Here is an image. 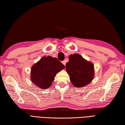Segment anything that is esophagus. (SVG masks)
<instances>
[{
	"mask_svg": "<svg viewBox=\"0 0 125 125\" xmlns=\"http://www.w3.org/2000/svg\"><path fill=\"white\" fill-rule=\"evenodd\" d=\"M62 64H63L64 65H65V64H66V63H65V62L64 61H62Z\"/></svg>",
	"mask_w": 125,
	"mask_h": 125,
	"instance_id": "34e87169",
	"label": "esophagus"
}]
</instances>
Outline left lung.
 <instances>
[{"instance_id":"1","label":"left lung","mask_w":125,"mask_h":125,"mask_svg":"<svg viewBox=\"0 0 125 125\" xmlns=\"http://www.w3.org/2000/svg\"><path fill=\"white\" fill-rule=\"evenodd\" d=\"M69 59L65 65L66 71L72 85L80 88L91 83L94 77L93 63L77 53L70 55Z\"/></svg>"}]
</instances>
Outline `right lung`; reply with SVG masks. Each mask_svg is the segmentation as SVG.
Here are the masks:
<instances>
[{"label": "right lung", "mask_w": 125, "mask_h": 125, "mask_svg": "<svg viewBox=\"0 0 125 125\" xmlns=\"http://www.w3.org/2000/svg\"><path fill=\"white\" fill-rule=\"evenodd\" d=\"M64 68L57 58L43 56L32 66L31 81L37 87L47 89L52 85L56 74Z\"/></svg>", "instance_id": "obj_1"}]
</instances>
